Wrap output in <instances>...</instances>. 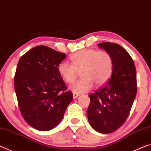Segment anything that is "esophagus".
I'll return each mask as SVG.
<instances>
[{
	"label": "esophagus",
	"mask_w": 151,
	"mask_h": 151,
	"mask_svg": "<svg viewBox=\"0 0 151 151\" xmlns=\"http://www.w3.org/2000/svg\"><path fill=\"white\" fill-rule=\"evenodd\" d=\"M73 95L74 99H76V98H77L78 96H79V94H78V93H76L75 92L73 93Z\"/></svg>",
	"instance_id": "1"
}]
</instances>
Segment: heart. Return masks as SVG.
<instances>
[{
	"mask_svg": "<svg viewBox=\"0 0 151 151\" xmlns=\"http://www.w3.org/2000/svg\"><path fill=\"white\" fill-rule=\"evenodd\" d=\"M70 59L72 64L62 62L58 70L68 84L75 82L81 73L82 78L71 87V90L78 94L91 89L93 84L97 87L105 85L113 73V58L106 50H81L72 54Z\"/></svg>",
	"mask_w": 151,
	"mask_h": 151,
	"instance_id": "1",
	"label": "heart"
}]
</instances>
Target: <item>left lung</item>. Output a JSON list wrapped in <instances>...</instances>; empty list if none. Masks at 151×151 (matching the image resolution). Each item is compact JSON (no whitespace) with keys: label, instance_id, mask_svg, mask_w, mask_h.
<instances>
[{"label":"left lung","instance_id":"1","mask_svg":"<svg viewBox=\"0 0 151 151\" xmlns=\"http://www.w3.org/2000/svg\"><path fill=\"white\" fill-rule=\"evenodd\" d=\"M98 45L111 54L114 70L106 84L88 95L87 117L94 130L109 134L118 130L128 118L137 91L136 73L133 59L120 45L111 42Z\"/></svg>","mask_w":151,"mask_h":151}]
</instances>
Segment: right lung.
Segmentation results:
<instances>
[{"instance_id": "add662e5", "label": "right lung", "mask_w": 151, "mask_h": 151, "mask_svg": "<svg viewBox=\"0 0 151 151\" xmlns=\"http://www.w3.org/2000/svg\"><path fill=\"white\" fill-rule=\"evenodd\" d=\"M66 54L38 45L23 54L15 75V90L23 118L36 130H52L73 98L58 70Z\"/></svg>"}]
</instances>
